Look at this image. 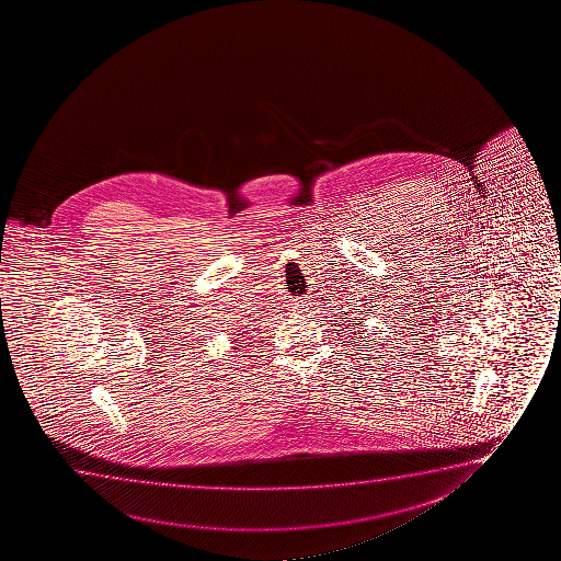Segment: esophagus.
Listing matches in <instances>:
<instances>
[{"label":"esophagus","mask_w":561,"mask_h":561,"mask_svg":"<svg viewBox=\"0 0 561 561\" xmlns=\"http://www.w3.org/2000/svg\"><path fill=\"white\" fill-rule=\"evenodd\" d=\"M297 307H299V310H302V312H305V310H308L307 302H299V305H297Z\"/></svg>","instance_id":"34e87169"}]
</instances>
